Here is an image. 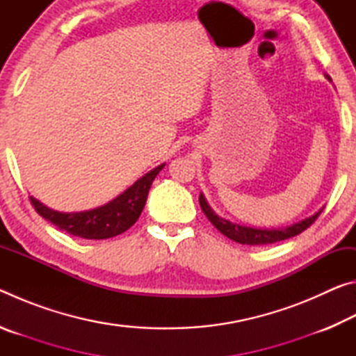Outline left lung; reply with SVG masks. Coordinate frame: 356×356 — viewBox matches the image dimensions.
I'll return each instance as SVG.
<instances>
[{"instance_id":"1","label":"left lung","mask_w":356,"mask_h":356,"mask_svg":"<svg viewBox=\"0 0 356 356\" xmlns=\"http://www.w3.org/2000/svg\"><path fill=\"white\" fill-rule=\"evenodd\" d=\"M331 81V78L328 75H325ZM200 204H201V209L204 215L207 216L209 221L212 222V225L218 229V231L222 234V236H226L227 238L234 240V242L237 243H242V245H268V243H276V242H281V240H286V238H291L298 236L305 231V229H308L312 222L317 220V216L322 213L321 209L318 212H316L314 215H311L309 218H305L298 222H293L291 226H286V227H278V229H261V227H250V226H243V225H237V222H232L229 220L221 218V216L216 215L212 207L209 206L206 197L201 193L200 195Z\"/></svg>"}]
</instances>
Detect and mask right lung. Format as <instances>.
Masks as SVG:
<instances>
[{
	"mask_svg": "<svg viewBox=\"0 0 356 356\" xmlns=\"http://www.w3.org/2000/svg\"><path fill=\"white\" fill-rule=\"evenodd\" d=\"M165 163L154 168L152 171L144 174L141 179L129 186L124 193H120L118 197H114L105 206L95 207L84 212H58L44 204L34 200L31 196V204L42 218H45L55 225L56 227L65 231L70 236L88 238V240H104L114 236H119L127 231L140 218L144 209V204L147 201V193L150 190L154 179L156 177Z\"/></svg>",
	"mask_w": 356,
	"mask_h": 356,
	"instance_id": "1",
	"label": "right lung"
}]
</instances>
